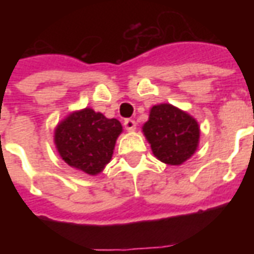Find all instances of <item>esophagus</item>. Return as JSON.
Instances as JSON below:
<instances>
[{
	"label": "esophagus",
	"instance_id": "obj_1",
	"mask_svg": "<svg viewBox=\"0 0 254 254\" xmlns=\"http://www.w3.org/2000/svg\"><path fill=\"white\" fill-rule=\"evenodd\" d=\"M124 127H125V129H127V132H133V130L136 129V121L132 120V118H127V120L124 121Z\"/></svg>",
	"mask_w": 254,
	"mask_h": 254
}]
</instances>
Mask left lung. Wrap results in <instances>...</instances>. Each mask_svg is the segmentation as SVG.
<instances>
[{
    "label": "left lung",
    "instance_id": "obj_1",
    "mask_svg": "<svg viewBox=\"0 0 254 254\" xmlns=\"http://www.w3.org/2000/svg\"><path fill=\"white\" fill-rule=\"evenodd\" d=\"M152 152L163 163L178 166L194 154L200 137L196 120L171 105L154 106L143 127Z\"/></svg>",
    "mask_w": 254,
    "mask_h": 254
}]
</instances>
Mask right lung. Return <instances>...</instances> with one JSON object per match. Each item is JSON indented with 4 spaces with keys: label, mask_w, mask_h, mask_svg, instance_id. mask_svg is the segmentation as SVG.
Segmentation results:
<instances>
[{
    "label": "right lung",
    "mask_w": 254,
    "mask_h": 254,
    "mask_svg": "<svg viewBox=\"0 0 254 254\" xmlns=\"http://www.w3.org/2000/svg\"><path fill=\"white\" fill-rule=\"evenodd\" d=\"M121 132L118 120H109L92 109H84L70 114L58 125L54 141L67 165L95 176L110 162Z\"/></svg>",
    "instance_id": "add662e5"
}]
</instances>
